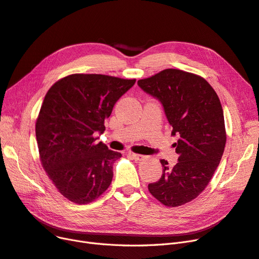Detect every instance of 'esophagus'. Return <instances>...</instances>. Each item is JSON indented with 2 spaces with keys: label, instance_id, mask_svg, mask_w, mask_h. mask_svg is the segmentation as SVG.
Here are the masks:
<instances>
[{
  "label": "esophagus",
  "instance_id": "esophagus-1",
  "mask_svg": "<svg viewBox=\"0 0 259 259\" xmlns=\"http://www.w3.org/2000/svg\"><path fill=\"white\" fill-rule=\"evenodd\" d=\"M130 155L136 161H144L148 158L147 156H144V155H138V154H130Z\"/></svg>",
  "mask_w": 259,
  "mask_h": 259
}]
</instances>
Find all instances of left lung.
<instances>
[{"instance_id": "1", "label": "left lung", "mask_w": 259, "mask_h": 259, "mask_svg": "<svg viewBox=\"0 0 259 259\" xmlns=\"http://www.w3.org/2000/svg\"><path fill=\"white\" fill-rule=\"evenodd\" d=\"M140 88L159 99L170 126L179 137L174 167L161 159L162 176L148 185L151 195L167 207L196 198L211 180L226 144L221 102L203 76L179 69H164L138 81Z\"/></svg>"}]
</instances>
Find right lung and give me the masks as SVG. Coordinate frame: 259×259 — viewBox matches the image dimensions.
Wrapping results in <instances>:
<instances>
[{
  "mask_svg": "<svg viewBox=\"0 0 259 259\" xmlns=\"http://www.w3.org/2000/svg\"><path fill=\"white\" fill-rule=\"evenodd\" d=\"M136 79L105 74H69L55 82L45 96L35 124L41 165L59 192L85 205L105 192L113 163L121 157L95 133L105 130L114 104Z\"/></svg>",
  "mask_w": 259,
  "mask_h": 259,
  "instance_id": "1",
  "label": "right lung"
}]
</instances>
